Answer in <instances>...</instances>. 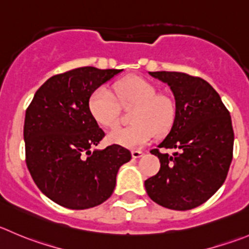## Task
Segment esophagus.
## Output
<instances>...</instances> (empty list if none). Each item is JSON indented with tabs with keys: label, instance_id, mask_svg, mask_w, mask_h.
<instances>
[{
	"label": "esophagus",
	"instance_id": "34e87169",
	"mask_svg": "<svg viewBox=\"0 0 249 249\" xmlns=\"http://www.w3.org/2000/svg\"><path fill=\"white\" fill-rule=\"evenodd\" d=\"M143 152L142 151H139V149H132L131 151V156H132V158H141L142 156H143Z\"/></svg>",
	"mask_w": 249,
	"mask_h": 249
}]
</instances>
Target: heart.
Returning <instances> with one entry per match:
<instances>
[{
  "label": "heart",
  "mask_w": 249,
  "mask_h": 249,
  "mask_svg": "<svg viewBox=\"0 0 249 249\" xmlns=\"http://www.w3.org/2000/svg\"><path fill=\"white\" fill-rule=\"evenodd\" d=\"M112 91L100 86L89 98V110L98 125L114 129L120 120V105L134 107L131 120L134 124L120 127L108 135L113 143L137 148L148 143L154 135H165L176 119V105L171 97L158 93V89L144 79L131 76L113 85Z\"/></svg>",
  "instance_id": "b5f03b06"
}]
</instances>
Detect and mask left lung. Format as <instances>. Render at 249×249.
I'll use <instances>...</instances> for the list:
<instances>
[{"label": "left lung", "instance_id": "1", "mask_svg": "<svg viewBox=\"0 0 249 249\" xmlns=\"http://www.w3.org/2000/svg\"><path fill=\"white\" fill-rule=\"evenodd\" d=\"M149 74L170 86L176 119L168 136L151 151L160 169L144 181V187L159 206L189 211L208 201L228 176L233 152L230 112L202 78L178 71ZM160 148L176 152L169 155Z\"/></svg>", "mask_w": 249, "mask_h": 249}]
</instances>
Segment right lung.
Masks as SVG:
<instances>
[{
  "label": "right lung",
  "instance_id": "1",
  "mask_svg": "<svg viewBox=\"0 0 249 249\" xmlns=\"http://www.w3.org/2000/svg\"><path fill=\"white\" fill-rule=\"evenodd\" d=\"M122 69L81 67L48 79L26 108L25 161L34 182L51 201L69 209L100 206L112 196L117 173L131 159L110 144L89 110L91 93Z\"/></svg>",
  "mask_w": 249,
  "mask_h": 249
}]
</instances>
